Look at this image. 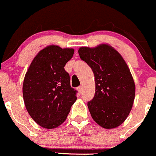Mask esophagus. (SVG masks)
Masks as SVG:
<instances>
[{
    "instance_id": "34e87169",
    "label": "esophagus",
    "mask_w": 156,
    "mask_h": 156,
    "mask_svg": "<svg viewBox=\"0 0 156 156\" xmlns=\"http://www.w3.org/2000/svg\"><path fill=\"white\" fill-rule=\"evenodd\" d=\"M78 91H79V92H83V86H79V87H78Z\"/></svg>"
}]
</instances>
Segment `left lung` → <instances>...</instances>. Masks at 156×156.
Wrapping results in <instances>:
<instances>
[{"label": "left lung", "mask_w": 156, "mask_h": 156, "mask_svg": "<svg viewBox=\"0 0 156 156\" xmlns=\"http://www.w3.org/2000/svg\"><path fill=\"white\" fill-rule=\"evenodd\" d=\"M78 52L95 76V96L88 102L91 116L103 128H116L128 117L135 98L130 69L121 54L108 44L81 47Z\"/></svg>", "instance_id": "left-lung-1"}]
</instances>
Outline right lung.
<instances>
[{
  "instance_id": "add662e5",
  "label": "right lung",
  "mask_w": 156,
  "mask_h": 156,
  "mask_svg": "<svg viewBox=\"0 0 156 156\" xmlns=\"http://www.w3.org/2000/svg\"><path fill=\"white\" fill-rule=\"evenodd\" d=\"M73 53V48L48 45L37 54L26 72L23 84L26 108L43 128L62 124L76 101V91L64 70Z\"/></svg>"
}]
</instances>
